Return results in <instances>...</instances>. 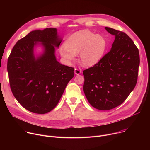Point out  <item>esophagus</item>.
Returning a JSON list of instances; mask_svg holds the SVG:
<instances>
[{
    "label": "esophagus",
    "instance_id": "34e87169",
    "mask_svg": "<svg viewBox=\"0 0 150 150\" xmlns=\"http://www.w3.org/2000/svg\"><path fill=\"white\" fill-rule=\"evenodd\" d=\"M74 73H75V75H79V74H80L81 73V71L80 69L75 68L74 69Z\"/></svg>",
    "mask_w": 150,
    "mask_h": 150
}]
</instances>
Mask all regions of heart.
Here are the masks:
<instances>
[{
    "label": "heart",
    "mask_w": 150,
    "mask_h": 150,
    "mask_svg": "<svg viewBox=\"0 0 150 150\" xmlns=\"http://www.w3.org/2000/svg\"><path fill=\"white\" fill-rule=\"evenodd\" d=\"M106 47L107 41L103 36L84 30L72 34L59 52L63 59L68 63L73 61L75 55L79 53L82 65L92 67L102 59Z\"/></svg>",
    "instance_id": "b5f03b06"
}]
</instances>
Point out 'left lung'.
Returning <instances> with one entry per match:
<instances>
[{"label":"left lung","mask_w":150,"mask_h":150,"mask_svg":"<svg viewBox=\"0 0 150 150\" xmlns=\"http://www.w3.org/2000/svg\"><path fill=\"white\" fill-rule=\"evenodd\" d=\"M115 38L110 52L83 71V92L89 103L100 110L121 104L134 89L139 66V51L125 33L105 27Z\"/></svg>","instance_id":"left-lung-1"}]
</instances>
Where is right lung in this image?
<instances>
[{
	"instance_id": "right-lung-1",
	"label": "right lung",
	"mask_w": 150,
	"mask_h": 150,
	"mask_svg": "<svg viewBox=\"0 0 150 150\" xmlns=\"http://www.w3.org/2000/svg\"><path fill=\"white\" fill-rule=\"evenodd\" d=\"M62 40L55 28L36 30L12 49L7 66L11 88L20 104L31 112L52 110L74 76V69L56 57V47Z\"/></svg>"
}]
</instances>
